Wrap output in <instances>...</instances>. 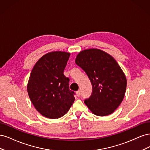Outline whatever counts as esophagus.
<instances>
[{
  "label": "esophagus",
  "instance_id": "1",
  "mask_svg": "<svg viewBox=\"0 0 150 150\" xmlns=\"http://www.w3.org/2000/svg\"><path fill=\"white\" fill-rule=\"evenodd\" d=\"M76 93L77 96H78V97H79V96H81V92H80V91H76Z\"/></svg>",
  "mask_w": 150,
  "mask_h": 150
}]
</instances>
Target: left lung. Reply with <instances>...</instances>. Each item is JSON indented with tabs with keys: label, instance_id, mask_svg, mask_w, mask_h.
Wrapping results in <instances>:
<instances>
[{
	"label": "left lung",
	"instance_id": "8db88e82",
	"mask_svg": "<svg viewBox=\"0 0 150 150\" xmlns=\"http://www.w3.org/2000/svg\"><path fill=\"white\" fill-rule=\"evenodd\" d=\"M76 64L82 68L92 84V93L84 103L94 115L104 116L114 112L124 98L126 76L116 60L100 49L80 52Z\"/></svg>",
	"mask_w": 150,
	"mask_h": 150
}]
</instances>
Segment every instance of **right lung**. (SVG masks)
I'll list each match as a JSON object with an SVG mask.
<instances>
[{"instance_id":"1","label":"right lung","mask_w":150,"mask_h":150,"mask_svg":"<svg viewBox=\"0 0 150 150\" xmlns=\"http://www.w3.org/2000/svg\"><path fill=\"white\" fill-rule=\"evenodd\" d=\"M70 53L45 54L35 63L29 77L28 92L35 108L42 116L57 119L69 111L75 100L69 79L64 74Z\"/></svg>"}]
</instances>
